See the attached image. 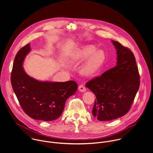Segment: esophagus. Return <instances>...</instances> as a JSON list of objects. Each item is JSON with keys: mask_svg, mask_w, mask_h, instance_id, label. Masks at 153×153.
I'll return each instance as SVG.
<instances>
[{"mask_svg": "<svg viewBox=\"0 0 153 153\" xmlns=\"http://www.w3.org/2000/svg\"><path fill=\"white\" fill-rule=\"evenodd\" d=\"M79 90L81 92H85L86 91V88L85 87V86L83 85H80L79 86Z\"/></svg>", "mask_w": 153, "mask_h": 153, "instance_id": "34e87169", "label": "esophagus"}]
</instances>
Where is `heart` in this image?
<instances>
[{
    "label": "heart",
    "mask_w": 153,
    "mask_h": 153,
    "mask_svg": "<svg viewBox=\"0 0 153 153\" xmlns=\"http://www.w3.org/2000/svg\"><path fill=\"white\" fill-rule=\"evenodd\" d=\"M86 59L81 68V73L87 76L97 73L103 65L105 54L101 50H96L94 45H87L74 53L71 57L73 62H79Z\"/></svg>",
    "instance_id": "1"
}]
</instances>
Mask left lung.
I'll return each instance as SVG.
<instances>
[{"label":"left lung","mask_w":153,"mask_h":153,"mask_svg":"<svg viewBox=\"0 0 153 153\" xmlns=\"http://www.w3.org/2000/svg\"><path fill=\"white\" fill-rule=\"evenodd\" d=\"M117 50V65L86 83L96 97L93 115L100 121H110L130 110L140 86L135 57L129 48L111 41Z\"/></svg>","instance_id":"left-lung-1"}]
</instances>
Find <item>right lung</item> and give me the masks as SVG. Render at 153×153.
Segmentation results:
<instances>
[{
  "label": "right lung",
  "instance_id": "1",
  "mask_svg": "<svg viewBox=\"0 0 153 153\" xmlns=\"http://www.w3.org/2000/svg\"><path fill=\"white\" fill-rule=\"evenodd\" d=\"M30 43L22 48L16 55L11 71V82L13 91L24 112L35 120L50 122L62 114L65 102L77 90V83L41 82L31 77L22 65L30 51Z\"/></svg>",
  "mask_w": 153,
  "mask_h": 153
}]
</instances>
